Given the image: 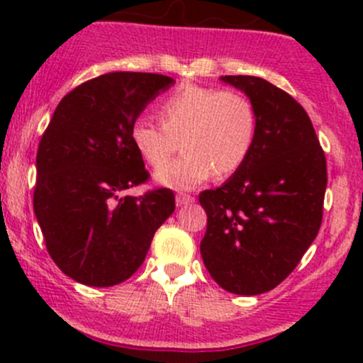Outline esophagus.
Instances as JSON below:
<instances>
[{"mask_svg": "<svg viewBox=\"0 0 363 363\" xmlns=\"http://www.w3.org/2000/svg\"><path fill=\"white\" fill-rule=\"evenodd\" d=\"M175 202H177V205H188V203L195 202V199H193L191 195H188V193H177V196H175Z\"/></svg>", "mask_w": 363, "mask_h": 363, "instance_id": "1", "label": "esophagus"}]
</instances>
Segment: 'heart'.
<instances>
[{"label": "heart", "mask_w": 363, "mask_h": 363, "mask_svg": "<svg viewBox=\"0 0 363 363\" xmlns=\"http://www.w3.org/2000/svg\"><path fill=\"white\" fill-rule=\"evenodd\" d=\"M158 117L161 124L138 116L130 138L138 156L151 167H160L182 142L183 158L156 172L158 182L170 188L189 189L214 174H235L255 144V107L239 91L186 86L161 101Z\"/></svg>", "instance_id": "obj_1"}]
</instances>
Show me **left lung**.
<instances>
[{"label":"left lung","instance_id":"1","mask_svg":"<svg viewBox=\"0 0 363 363\" xmlns=\"http://www.w3.org/2000/svg\"><path fill=\"white\" fill-rule=\"evenodd\" d=\"M250 96L256 137L246 163L199 200L207 212L200 252L230 294L274 290L295 270L320 232L327 158L302 105L269 80L226 75Z\"/></svg>","mask_w":363,"mask_h":363}]
</instances>
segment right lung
<instances>
[{"instance_id": "obj_1", "label": "right lung", "mask_w": 363, "mask_h": 363, "mask_svg": "<svg viewBox=\"0 0 363 363\" xmlns=\"http://www.w3.org/2000/svg\"><path fill=\"white\" fill-rule=\"evenodd\" d=\"M175 80L158 73L113 72L82 82L54 111L36 152L33 208L50 258L72 279L107 288L130 279L175 195L149 181L130 128Z\"/></svg>"}]
</instances>
